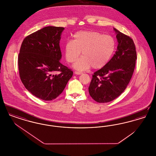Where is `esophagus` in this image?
Returning <instances> with one entry per match:
<instances>
[{"mask_svg":"<svg viewBox=\"0 0 156 156\" xmlns=\"http://www.w3.org/2000/svg\"><path fill=\"white\" fill-rule=\"evenodd\" d=\"M75 74L76 75H81L82 74V73H81V72H78V71H75L74 72Z\"/></svg>","mask_w":156,"mask_h":156,"instance_id":"obj_1","label":"esophagus"}]
</instances>
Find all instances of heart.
<instances>
[{"label": "heart", "mask_w": 156, "mask_h": 156, "mask_svg": "<svg viewBox=\"0 0 156 156\" xmlns=\"http://www.w3.org/2000/svg\"><path fill=\"white\" fill-rule=\"evenodd\" d=\"M74 40H68L65 44V57L68 62H74L73 67L78 71H85L92 67L99 69L105 67L111 59L116 42L110 36L94 31H80L74 36Z\"/></svg>", "instance_id": "1"}]
</instances>
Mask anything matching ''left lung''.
<instances>
[{
    "label": "left lung",
    "mask_w": 156,
    "mask_h": 156,
    "mask_svg": "<svg viewBox=\"0 0 156 156\" xmlns=\"http://www.w3.org/2000/svg\"><path fill=\"white\" fill-rule=\"evenodd\" d=\"M113 30L118 43L117 50L105 67L94 73L88 88L90 97L99 103L111 102L125 90L137 59L133 40L115 28Z\"/></svg>",
    "instance_id": "1"
}]
</instances>
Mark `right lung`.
Masks as SVG:
<instances>
[{"mask_svg":"<svg viewBox=\"0 0 156 156\" xmlns=\"http://www.w3.org/2000/svg\"><path fill=\"white\" fill-rule=\"evenodd\" d=\"M65 29L48 26L26 37L18 58L23 85L34 96L44 101L58 97L73 72L60 62L59 41ZM59 71V75L55 73Z\"/></svg>","mask_w":156,"mask_h":156,"instance_id":"obj_1","label":"right lung"}]
</instances>
